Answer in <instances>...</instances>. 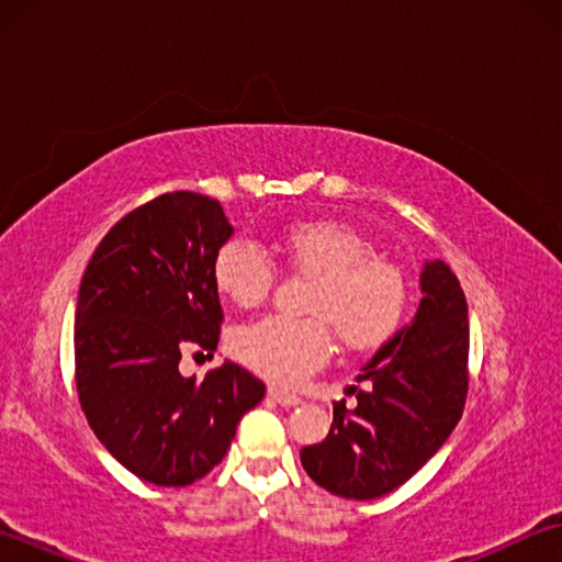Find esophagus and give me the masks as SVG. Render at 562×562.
I'll use <instances>...</instances> for the list:
<instances>
[{
	"instance_id": "esophagus-1",
	"label": "esophagus",
	"mask_w": 562,
	"mask_h": 562,
	"mask_svg": "<svg viewBox=\"0 0 562 562\" xmlns=\"http://www.w3.org/2000/svg\"><path fill=\"white\" fill-rule=\"evenodd\" d=\"M268 394H270V398H274V402H278L280 406H300L302 404V398L297 396V394H290V392H284V389H278V386H270L268 389Z\"/></svg>"
}]
</instances>
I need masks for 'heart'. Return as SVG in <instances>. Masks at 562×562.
Wrapping results in <instances>:
<instances>
[{
  "label": "heart",
  "instance_id": "b5f03b06",
  "mask_svg": "<svg viewBox=\"0 0 562 562\" xmlns=\"http://www.w3.org/2000/svg\"><path fill=\"white\" fill-rule=\"evenodd\" d=\"M274 250L292 270L312 278L304 302L307 319L265 317L233 337L235 357L274 384H297L331 355L330 327L341 347L374 349L402 325L408 284L394 262L376 258L372 243L335 221L294 223L278 235ZM217 292L235 307L252 310L274 282L270 260L247 243L225 245L215 258Z\"/></svg>",
  "mask_w": 562,
  "mask_h": 562
}]
</instances>
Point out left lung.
Returning <instances> with one entry per match:
<instances>
[{
    "label": "left lung",
    "instance_id": "1",
    "mask_svg": "<svg viewBox=\"0 0 562 562\" xmlns=\"http://www.w3.org/2000/svg\"><path fill=\"white\" fill-rule=\"evenodd\" d=\"M414 319L361 367L357 406L335 404L327 439L300 461L317 486L372 501L406 483L459 424L469 392V307L443 260H426ZM357 389V386H349Z\"/></svg>",
    "mask_w": 562,
    "mask_h": 562
}]
</instances>
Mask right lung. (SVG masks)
<instances>
[{"mask_svg": "<svg viewBox=\"0 0 562 562\" xmlns=\"http://www.w3.org/2000/svg\"><path fill=\"white\" fill-rule=\"evenodd\" d=\"M231 237L221 203L178 190L113 225L83 272L74 319L79 402L113 459L154 486L211 473L265 396L260 379L233 361L203 379L178 369L183 351L217 349L213 268Z\"/></svg>", "mask_w": 562, "mask_h": 562, "instance_id": "add662e5", "label": "right lung"}]
</instances>
